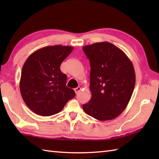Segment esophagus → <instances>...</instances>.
<instances>
[{"mask_svg": "<svg viewBox=\"0 0 159 159\" xmlns=\"http://www.w3.org/2000/svg\"><path fill=\"white\" fill-rule=\"evenodd\" d=\"M74 92H75V93H79L80 90H81V87H76V88H75L74 89Z\"/></svg>", "mask_w": 159, "mask_h": 159, "instance_id": "obj_1", "label": "esophagus"}]
</instances>
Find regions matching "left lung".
Instances as JSON below:
<instances>
[{"label":"left lung","mask_w":159,"mask_h":159,"mask_svg":"<svg viewBox=\"0 0 159 159\" xmlns=\"http://www.w3.org/2000/svg\"><path fill=\"white\" fill-rule=\"evenodd\" d=\"M89 60L92 98L84 111L100 121L117 117L126 109L135 85V72L122 50L107 42L83 47Z\"/></svg>","instance_id":"obj_1"}]
</instances>
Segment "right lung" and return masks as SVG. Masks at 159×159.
I'll list each match as a JSON object with an SVG mask.
<instances>
[{"mask_svg":"<svg viewBox=\"0 0 159 159\" xmlns=\"http://www.w3.org/2000/svg\"><path fill=\"white\" fill-rule=\"evenodd\" d=\"M72 46H49L30 55L22 67L20 90L22 99L35 113L50 116L58 113L76 96L66 86L67 76L60 66Z\"/></svg>","mask_w":159,"mask_h":159,"instance_id":"add662e5","label":"right lung"}]
</instances>
